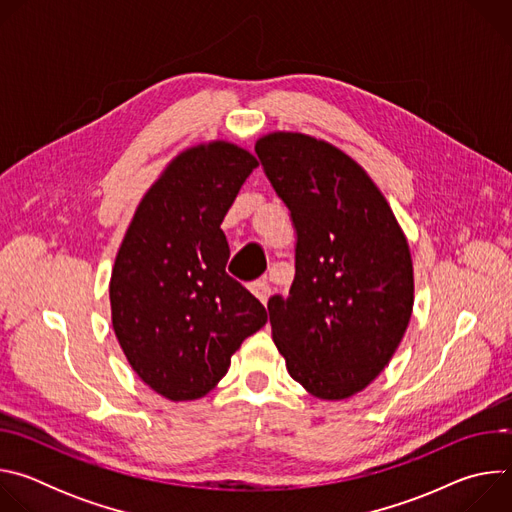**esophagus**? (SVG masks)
I'll list each match as a JSON object with an SVG mask.
<instances>
[{
  "label": "esophagus",
  "instance_id": "obj_1",
  "mask_svg": "<svg viewBox=\"0 0 512 512\" xmlns=\"http://www.w3.org/2000/svg\"><path fill=\"white\" fill-rule=\"evenodd\" d=\"M249 289H251V294H253L261 304H267V300H269V296H271V287H269V283H267L265 279L253 281V283L249 285Z\"/></svg>",
  "mask_w": 512,
  "mask_h": 512
}]
</instances>
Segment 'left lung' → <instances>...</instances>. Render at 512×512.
I'll return each instance as SVG.
<instances>
[{
    "instance_id": "left-lung-1",
    "label": "left lung",
    "mask_w": 512,
    "mask_h": 512,
    "mask_svg": "<svg viewBox=\"0 0 512 512\" xmlns=\"http://www.w3.org/2000/svg\"><path fill=\"white\" fill-rule=\"evenodd\" d=\"M263 170L294 221L296 277L267 304L291 379L342 401L393 358L413 312V261L397 218L364 168L296 131L257 139Z\"/></svg>"
}]
</instances>
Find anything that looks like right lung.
I'll list each match as a JSON object with an SVG mask.
<instances>
[{
	"mask_svg": "<svg viewBox=\"0 0 512 512\" xmlns=\"http://www.w3.org/2000/svg\"><path fill=\"white\" fill-rule=\"evenodd\" d=\"M257 166L225 139L180 152L143 194L117 251L115 336L135 375L170 401L212 391L243 340L267 322L261 302L225 271L221 229Z\"/></svg>",
	"mask_w": 512,
	"mask_h": 512,
	"instance_id": "1",
	"label": "right lung"
}]
</instances>
